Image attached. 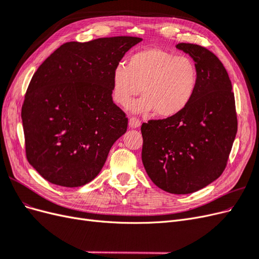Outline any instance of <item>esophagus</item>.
Here are the masks:
<instances>
[{
  "instance_id": "34e87169",
  "label": "esophagus",
  "mask_w": 259,
  "mask_h": 259,
  "mask_svg": "<svg viewBox=\"0 0 259 259\" xmlns=\"http://www.w3.org/2000/svg\"><path fill=\"white\" fill-rule=\"evenodd\" d=\"M140 124H142V122H140V120L137 119V117H131V119H130V126L132 128L139 127Z\"/></svg>"
}]
</instances>
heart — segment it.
Here are the masks:
<instances>
[{
  "label": "heart",
  "mask_w": 259,
  "mask_h": 259,
  "mask_svg": "<svg viewBox=\"0 0 259 259\" xmlns=\"http://www.w3.org/2000/svg\"><path fill=\"white\" fill-rule=\"evenodd\" d=\"M198 68L187 56L158 48L132 54L127 66L117 65L112 72V97L127 107L142 89L143 96L131 106L134 112L154 110L155 115L170 117L188 107L198 88Z\"/></svg>",
  "instance_id": "heart-1"
}]
</instances>
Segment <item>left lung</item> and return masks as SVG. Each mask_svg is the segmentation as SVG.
<instances>
[{"mask_svg": "<svg viewBox=\"0 0 259 259\" xmlns=\"http://www.w3.org/2000/svg\"><path fill=\"white\" fill-rule=\"evenodd\" d=\"M176 48L194 60L198 88L185 110L142 125V160L155 186L188 194L223 174L238 120L231 81L216 55L197 44L179 43Z\"/></svg>", "mask_w": 259, "mask_h": 259, "instance_id": "8db88e82", "label": "left lung"}]
</instances>
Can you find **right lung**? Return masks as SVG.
<instances>
[{
    "mask_svg": "<svg viewBox=\"0 0 259 259\" xmlns=\"http://www.w3.org/2000/svg\"><path fill=\"white\" fill-rule=\"evenodd\" d=\"M136 36L62 44L37 68L21 108L28 162L48 182L89 184L127 130L112 100V72Z\"/></svg>",
    "mask_w": 259,
    "mask_h": 259,
    "instance_id": "1",
    "label": "right lung"
}]
</instances>
